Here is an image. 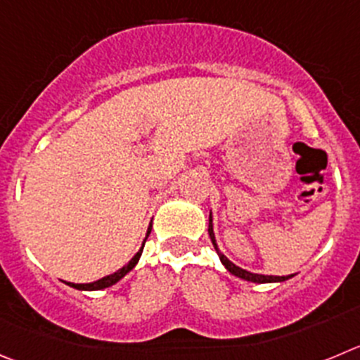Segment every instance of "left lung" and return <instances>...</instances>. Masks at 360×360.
<instances>
[{
  "instance_id": "obj_1",
  "label": "left lung",
  "mask_w": 360,
  "mask_h": 360,
  "mask_svg": "<svg viewBox=\"0 0 360 360\" xmlns=\"http://www.w3.org/2000/svg\"><path fill=\"white\" fill-rule=\"evenodd\" d=\"M207 233H210V238H211V243H213L214 250H217L218 257H220L221 264L226 266V270L229 271V274L236 275V277L243 278V281H248V282H256V284H268V282H284L288 281V278L293 277L295 274L291 275H282V277H278V275H263V274H252V271H247L243 270V268L236 266V264L233 263L231 259H227L224 254H221L220 250H218V245H217V238H214V231H213V217H211L210 213V227H207Z\"/></svg>"
}]
</instances>
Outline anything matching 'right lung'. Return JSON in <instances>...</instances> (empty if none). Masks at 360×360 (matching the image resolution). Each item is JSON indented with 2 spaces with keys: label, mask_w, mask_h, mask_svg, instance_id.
Wrapping results in <instances>:
<instances>
[{
  "label": "right lung",
  "mask_w": 360,
  "mask_h": 360,
  "mask_svg": "<svg viewBox=\"0 0 360 360\" xmlns=\"http://www.w3.org/2000/svg\"><path fill=\"white\" fill-rule=\"evenodd\" d=\"M150 227H153V226H149V229H147L146 240H147V236H149V234H150ZM146 240H143V243H142V247H140V250L136 252V254H134V256L131 257V259L127 261V263L124 264L122 268H119V270L113 271V274L106 275V277L99 278V281L89 282V284H74V282H65V284H67V286L74 288V290H79V291H99V290H104V288L113 286V284H117V282H119L120 278L126 277V275L129 274V271L133 270L134 266H136V263H139L140 256H142V250H143V245H146Z\"/></svg>",
  "instance_id": "add662e5"
}]
</instances>
